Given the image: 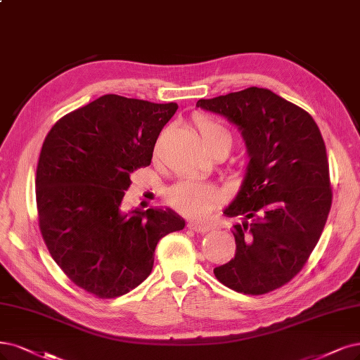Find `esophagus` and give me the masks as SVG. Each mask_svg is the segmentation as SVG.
I'll return each instance as SVG.
<instances>
[{
	"mask_svg": "<svg viewBox=\"0 0 360 360\" xmlns=\"http://www.w3.org/2000/svg\"><path fill=\"white\" fill-rule=\"evenodd\" d=\"M189 229L195 231V232H208L210 231V225H207V223H202V221H198V220H191L188 223Z\"/></svg>",
	"mask_w": 360,
	"mask_h": 360,
	"instance_id": "esophagus-1",
	"label": "esophagus"
}]
</instances>
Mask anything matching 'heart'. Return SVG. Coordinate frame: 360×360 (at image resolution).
Listing matches in <instances>:
<instances>
[{
  "instance_id": "1",
  "label": "heart",
  "mask_w": 360,
  "mask_h": 360,
  "mask_svg": "<svg viewBox=\"0 0 360 360\" xmlns=\"http://www.w3.org/2000/svg\"><path fill=\"white\" fill-rule=\"evenodd\" d=\"M195 128L210 152L216 150L217 147H223L225 152H228L231 143L229 135L214 119L205 115H198L195 117ZM219 200L220 192L214 186L196 180H180L167 192V201L169 205L191 216L205 214L219 202Z\"/></svg>"
}]
</instances>
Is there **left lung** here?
Instances as JSON below:
<instances>
[{"label":"left lung","instance_id":"obj_1","mask_svg":"<svg viewBox=\"0 0 360 360\" xmlns=\"http://www.w3.org/2000/svg\"><path fill=\"white\" fill-rule=\"evenodd\" d=\"M196 107L237 125L250 156L241 191L225 210L241 217L232 233L235 257L216 278L244 295L288 284L314 250L332 205L326 146L314 119L269 89L200 100Z\"/></svg>","mask_w":360,"mask_h":360}]
</instances>
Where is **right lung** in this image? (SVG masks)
Wrapping results in <instances>:
<instances>
[{
    "label": "right lung",
    "mask_w": 360,
    "mask_h": 360,
    "mask_svg": "<svg viewBox=\"0 0 360 360\" xmlns=\"http://www.w3.org/2000/svg\"><path fill=\"white\" fill-rule=\"evenodd\" d=\"M177 104L104 95L62 116L37 165V216L62 272L101 300L137 288L153 268L158 241L184 228L171 210L120 212L129 176L150 165Z\"/></svg>",
    "instance_id": "add662e5"
}]
</instances>
